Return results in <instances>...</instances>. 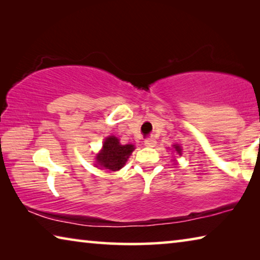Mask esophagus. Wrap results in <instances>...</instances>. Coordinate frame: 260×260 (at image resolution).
<instances>
[{
	"label": "esophagus",
	"instance_id": "1",
	"mask_svg": "<svg viewBox=\"0 0 260 260\" xmlns=\"http://www.w3.org/2000/svg\"><path fill=\"white\" fill-rule=\"evenodd\" d=\"M144 144H146V147H155L156 146V141H155V139L149 138V139L144 140Z\"/></svg>",
	"mask_w": 260,
	"mask_h": 260
}]
</instances>
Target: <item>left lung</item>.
Instances as JSON below:
<instances>
[{"mask_svg":"<svg viewBox=\"0 0 260 260\" xmlns=\"http://www.w3.org/2000/svg\"><path fill=\"white\" fill-rule=\"evenodd\" d=\"M174 148H175V150L178 151V153H180V150H181V149H180V147L178 146V144H177V146H174Z\"/></svg>","mask_w":260,"mask_h":260,"instance_id":"left-lung-1","label":"left lung"}]
</instances>
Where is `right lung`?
I'll return each instance as SVG.
<instances>
[{
	"mask_svg": "<svg viewBox=\"0 0 260 260\" xmlns=\"http://www.w3.org/2000/svg\"><path fill=\"white\" fill-rule=\"evenodd\" d=\"M133 150L134 146H132V144L122 146L116 136H109L108 139H105L102 151L98 156V161L105 169L110 171H118L125 165L127 158Z\"/></svg>",
	"mask_w": 260,
	"mask_h": 260,
	"instance_id": "add662e5",
	"label": "right lung"
}]
</instances>
